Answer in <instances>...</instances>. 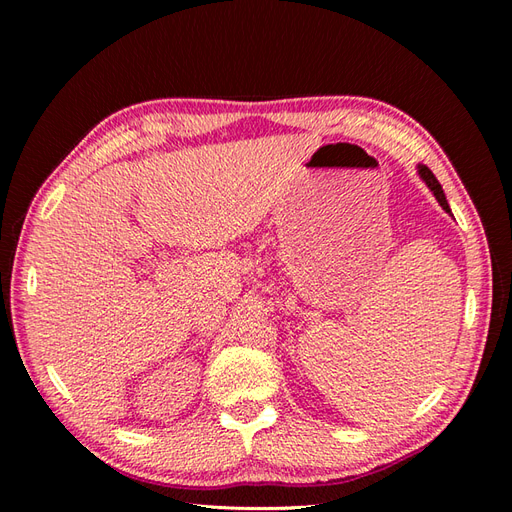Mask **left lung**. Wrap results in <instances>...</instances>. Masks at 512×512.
<instances>
[{
	"label": "left lung",
	"instance_id": "8db88e82",
	"mask_svg": "<svg viewBox=\"0 0 512 512\" xmlns=\"http://www.w3.org/2000/svg\"><path fill=\"white\" fill-rule=\"evenodd\" d=\"M418 175L423 177V181L427 183V188L433 192V196L438 198V203L442 205V209L446 211V213H451V207H448V203H446V196H444V190H442V185L438 183V179H436V175L431 173V170L427 168V166H423V164H418Z\"/></svg>",
	"mask_w": 512,
	"mask_h": 512
}]
</instances>
